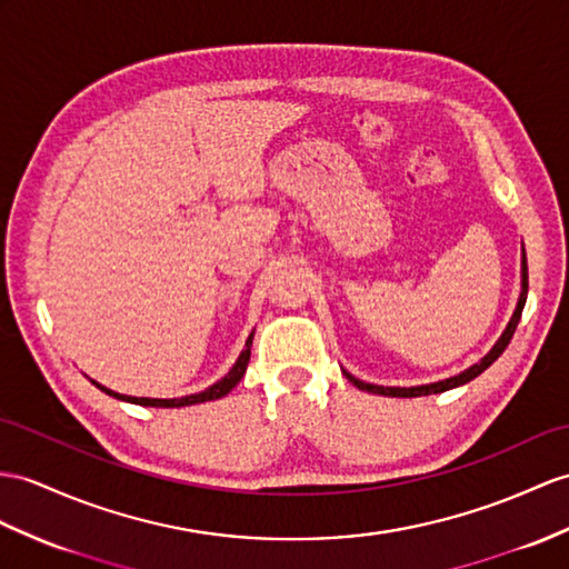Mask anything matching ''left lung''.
Returning <instances> with one entry per match:
<instances>
[{"label":"left lung","instance_id":"left-lung-1","mask_svg":"<svg viewBox=\"0 0 569 569\" xmlns=\"http://www.w3.org/2000/svg\"><path fill=\"white\" fill-rule=\"evenodd\" d=\"M526 295H529V266H526V251H523V243H521V295H519V301H517V309H515V313H511L507 328L502 330V336L497 338V342L492 345L490 352L485 355L480 362L463 369L461 373H453V377H449V379H441V381H435V383H422V386H377V383H367L362 379L352 377L348 369H342V373L357 386L359 391L379 393V396H391V398H418V396H429V393H445L449 389H456V386H463L468 381H473L478 373H482L485 369H488L495 362V359L507 350V345H509L511 336H515V330L519 326V318H521L523 303H526Z\"/></svg>","mask_w":569,"mask_h":569}]
</instances>
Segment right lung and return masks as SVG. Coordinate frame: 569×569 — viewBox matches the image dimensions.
<instances>
[{
	"label": "right lung",
	"instance_id": "1",
	"mask_svg": "<svg viewBox=\"0 0 569 569\" xmlns=\"http://www.w3.org/2000/svg\"><path fill=\"white\" fill-rule=\"evenodd\" d=\"M251 345H253V332H251V336H248L246 348L241 350L239 359H237V362H233V367L229 369V373H224V377H221L217 383L207 386V389L200 391V393H190V396H180V398H134V396H122V393L110 391V389H106V386L96 383V381H93V386H99V389H101L103 393L113 396V398H118V400H128V403L147 406V408H186V406L207 403V400H217V398H221V396H227L231 389H237V383L243 379V373H246L248 359H251Z\"/></svg>",
	"mask_w": 569,
	"mask_h": 569
}]
</instances>
